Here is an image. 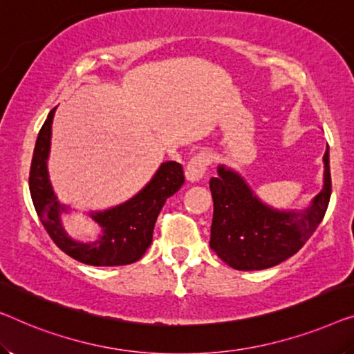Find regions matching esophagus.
<instances>
[{
	"label": "esophagus",
	"instance_id": "34e87169",
	"mask_svg": "<svg viewBox=\"0 0 354 354\" xmlns=\"http://www.w3.org/2000/svg\"><path fill=\"white\" fill-rule=\"evenodd\" d=\"M209 163H211L209 154H207V152H197V154H195L186 165V171H184V175H186L187 181H192V183L198 181V179L207 173Z\"/></svg>",
	"mask_w": 354,
	"mask_h": 354
}]
</instances>
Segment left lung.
Returning a JSON list of instances; mask_svg holds the SVG:
<instances>
[{"label": "left lung", "instance_id": "obj_1", "mask_svg": "<svg viewBox=\"0 0 354 354\" xmlns=\"http://www.w3.org/2000/svg\"><path fill=\"white\" fill-rule=\"evenodd\" d=\"M324 186L305 209H275L256 197L239 173L218 167L209 179L213 224L209 246L235 270H263L289 259L318 229L328 209L332 183L329 147L326 149Z\"/></svg>", "mask_w": 354, "mask_h": 354}]
</instances>
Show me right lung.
I'll list each match as a JSON object with an SVG mask.
<instances>
[{
	"mask_svg": "<svg viewBox=\"0 0 354 354\" xmlns=\"http://www.w3.org/2000/svg\"><path fill=\"white\" fill-rule=\"evenodd\" d=\"M55 109L50 111L41 127L30 167V194L42 225L63 252L87 266L114 267L140 261L152 243V232L162 207L184 184L181 163L163 162L135 197L118 207L91 213L102 227L97 240L88 243L73 240L62 224V213L68 208L57 198L47 171Z\"/></svg>",
	"mask_w": 354,
	"mask_h": 354,
	"instance_id": "add662e5",
	"label": "right lung"
}]
</instances>
